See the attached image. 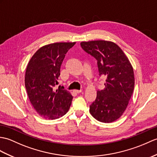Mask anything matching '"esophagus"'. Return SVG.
<instances>
[{
    "mask_svg": "<svg viewBox=\"0 0 157 157\" xmlns=\"http://www.w3.org/2000/svg\"><path fill=\"white\" fill-rule=\"evenodd\" d=\"M82 92V90H74V93H75V94H79V93H81Z\"/></svg>",
    "mask_w": 157,
    "mask_h": 157,
    "instance_id": "esophagus-1",
    "label": "esophagus"
}]
</instances>
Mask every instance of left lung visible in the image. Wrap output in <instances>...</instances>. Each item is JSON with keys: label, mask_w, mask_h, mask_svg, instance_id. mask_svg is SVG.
I'll return each instance as SVG.
<instances>
[{"label": "left lung", "mask_w": 157, "mask_h": 157, "mask_svg": "<svg viewBox=\"0 0 157 157\" xmlns=\"http://www.w3.org/2000/svg\"><path fill=\"white\" fill-rule=\"evenodd\" d=\"M82 48L97 60L100 75L105 76V88L98 90L90 112L104 123L115 121L128 104L134 87V71L128 57L116 43L98 40L80 43Z\"/></svg>", "instance_id": "obj_1"}]
</instances>
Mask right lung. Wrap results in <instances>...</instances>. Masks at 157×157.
<instances>
[{"instance_id":"right-lung-1","label":"right lung","mask_w":157,"mask_h":157,"mask_svg":"<svg viewBox=\"0 0 157 157\" xmlns=\"http://www.w3.org/2000/svg\"><path fill=\"white\" fill-rule=\"evenodd\" d=\"M75 44L55 43L39 49L29 61L25 84L33 106L45 118L54 120L65 115L70 109L73 96L63 86L54 90L60 75L65 54Z\"/></svg>"}]
</instances>
